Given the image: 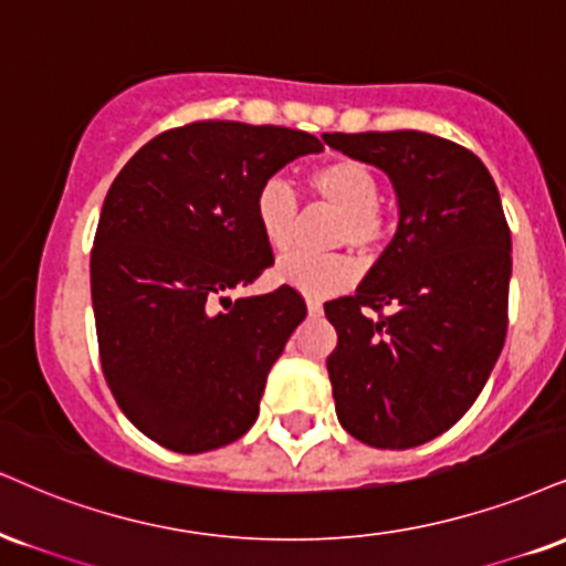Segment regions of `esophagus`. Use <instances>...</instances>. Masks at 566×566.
<instances>
[{
	"label": "esophagus",
	"mask_w": 566,
	"mask_h": 566,
	"mask_svg": "<svg viewBox=\"0 0 566 566\" xmlns=\"http://www.w3.org/2000/svg\"><path fill=\"white\" fill-rule=\"evenodd\" d=\"M305 305H308L311 316H322L324 313V305H322V301H316V297H305Z\"/></svg>",
	"instance_id": "obj_1"
}]
</instances>
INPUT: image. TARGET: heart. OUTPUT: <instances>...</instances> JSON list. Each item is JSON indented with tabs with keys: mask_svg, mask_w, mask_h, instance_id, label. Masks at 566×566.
Masks as SVG:
<instances>
[{
	"mask_svg": "<svg viewBox=\"0 0 566 566\" xmlns=\"http://www.w3.org/2000/svg\"><path fill=\"white\" fill-rule=\"evenodd\" d=\"M308 187L322 200L343 213L335 231L337 244H350L360 253H371L387 240V221L379 213L382 184L371 166L356 158L326 160L308 174ZM297 195L282 179H269L255 195V223L265 244L276 253L287 250L297 231ZM274 276L287 287L313 297H329L356 282V263L345 255L290 253L279 258Z\"/></svg>",
	"mask_w": 566,
	"mask_h": 566,
	"instance_id": "b5f03b06",
	"label": "heart"
}]
</instances>
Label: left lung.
Here are the masks:
<instances>
[{
	"instance_id": "obj_1",
	"label": "left lung",
	"mask_w": 566,
	"mask_h": 566,
	"mask_svg": "<svg viewBox=\"0 0 566 566\" xmlns=\"http://www.w3.org/2000/svg\"><path fill=\"white\" fill-rule=\"evenodd\" d=\"M390 176L398 231L356 295L324 305L339 424L371 448H417L469 411L509 324L512 231L467 147L424 132L324 134ZM388 313H384V308Z\"/></svg>"
}]
</instances>
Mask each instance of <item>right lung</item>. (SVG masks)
<instances>
[{
    "label": "right lung",
    "instance_id": "1",
    "mask_svg": "<svg viewBox=\"0 0 566 566\" xmlns=\"http://www.w3.org/2000/svg\"><path fill=\"white\" fill-rule=\"evenodd\" d=\"M324 145L308 132L195 120L147 142L115 176L92 248L102 374L120 411L176 453L255 424L305 301L295 287L237 297L274 263L255 195Z\"/></svg>",
    "mask_w": 566,
    "mask_h": 566
}]
</instances>
